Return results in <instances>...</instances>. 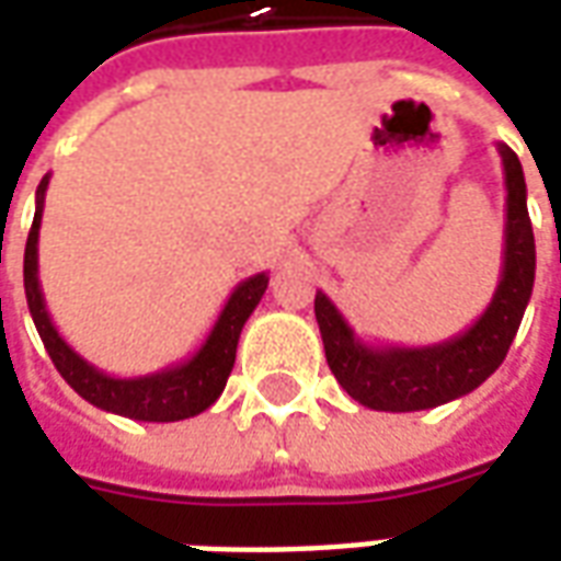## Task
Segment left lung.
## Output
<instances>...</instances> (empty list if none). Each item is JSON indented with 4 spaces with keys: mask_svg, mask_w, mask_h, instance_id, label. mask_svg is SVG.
<instances>
[{
    "mask_svg": "<svg viewBox=\"0 0 561 561\" xmlns=\"http://www.w3.org/2000/svg\"><path fill=\"white\" fill-rule=\"evenodd\" d=\"M505 164V245L490 306L469 330L435 345H366L328 294H316V318L330 373L345 393L376 412H423L481 388L505 360L535 285V233L517 152L499 144Z\"/></svg>",
    "mask_w": 561,
    "mask_h": 561,
    "instance_id": "1",
    "label": "left lung"
}]
</instances>
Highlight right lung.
Returning a JSON list of instances; mask_svg holds the SVG:
<instances>
[{"instance_id":"add662e5","label":"right lung","mask_w":561,"mask_h":561,"mask_svg":"<svg viewBox=\"0 0 561 561\" xmlns=\"http://www.w3.org/2000/svg\"><path fill=\"white\" fill-rule=\"evenodd\" d=\"M47 183H50V173L38 183V192H35V219H32L30 237H26V255H23V288H26V304H30L35 330H38L54 366L59 369V376L66 378L68 385L78 390L83 400L92 402L95 409L123 414L131 421L171 423L207 412L209 405L219 400L225 381L231 376L243 324L267 291V273H255L233 288L204 345L188 360L164 366L159 373H147V376H107L99 366L83 360L59 336V330L54 328V318L47 312V304H44L42 282H38V231H42Z\"/></svg>"}]
</instances>
